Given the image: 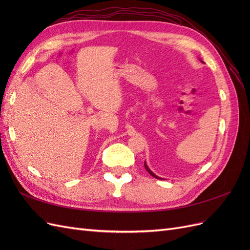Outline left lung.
Listing matches in <instances>:
<instances>
[{
	"instance_id": "obj_1",
	"label": "left lung",
	"mask_w": 250,
	"mask_h": 250,
	"mask_svg": "<svg viewBox=\"0 0 250 250\" xmlns=\"http://www.w3.org/2000/svg\"><path fill=\"white\" fill-rule=\"evenodd\" d=\"M144 166H145V169H146V170H147V171L149 172V174H150V175H152L153 177H155V178H157V179H162L161 177H158V176H156V175H155V174H154V173H153L152 171H151V170H150V169L148 168V166L146 165V163H144Z\"/></svg>"
}]
</instances>
